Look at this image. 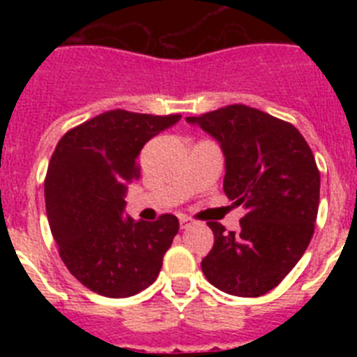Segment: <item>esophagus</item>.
Listing matches in <instances>:
<instances>
[{
    "mask_svg": "<svg viewBox=\"0 0 357 357\" xmlns=\"http://www.w3.org/2000/svg\"><path fill=\"white\" fill-rule=\"evenodd\" d=\"M178 220H181V227H182V229H188V227L191 225V223H193V222H191V218H188V216H181V218H178Z\"/></svg>",
    "mask_w": 357,
    "mask_h": 357,
    "instance_id": "esophagus-1",
    "label": "esophagus"
}]
</instances>
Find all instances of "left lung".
<instances>
[{
    "mask_svg": "<svg viewBox=\"0 0 357 357\" xmlns=\"http://www.w3.org/2000/svg\"><path fill=\"white\" fill-rule=\"evenodd\" d=\"M185 121L220 143L223 191L247 209L238 232L207 223L214 245L202 259V272L229 295H264L291 272L313 238L320 200L313 151L291 123L247 105H227Z\"/></svg>",
    "mask_w": 357,
    "mask_h": 357,
    "instance_id": "1",
    "label": "left lung"
}]
</instances>
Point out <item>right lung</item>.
<instances>
[{"instance_id":"add662e5","label":"right lung","mask_w":357,"mask_h":357,"mask_svg":"<svg viewBox=\"0 0 357 357\" xmlns=\"http://www.w3.org/2000/svg\"><path fill=\"white\" fill-rule=\"evenodd\" d=\"M181 119L109 110L64 134L50 160L44 198L59 254L85 288L109 298L143 291L159 275L178 220L125 216L144 144Z\"/></svg>"}]
</instances>
